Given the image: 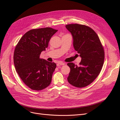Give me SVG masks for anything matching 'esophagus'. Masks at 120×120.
<instances>
[{
	"mask_svg": "<svg viewBox=\"0 0 120 120\" xmlns=\"http://www.w3.org/2000/svg\"><path fill=\"white\" fill-rule=\"evenodd\" d=\"M65 63H62V62H58L57 64V66H62V65H64Z\"/></svg>",
	"mask_w": 120,
	"mask_h": 120,
	"instance_id": "esophagus-1",
	"label": "esophagus"
}]
</instances>
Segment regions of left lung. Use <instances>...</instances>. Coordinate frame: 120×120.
I'll return each mask as SVG.
<instances>
[{
  "instance_id": "left-lung-1",
  "label": "left lung",
  "mask_w": 120,
  "mask_h": 120,
  "mask_svg": "<svg viewBox=\"0 0 120 120\" xmlns=\"http://www.w3.org/2000/svg\"><path fill=\"white\" fill-rule=\"evenodd\" d=\"M66 28L71 34L73 47L81 58L79 66L73 63L67 64L71 68L67 79L75 87H84L90 84L101 71L104 49L98 35L89 27L74 24L67 25Z\"/></svg>"
}]
</instances>
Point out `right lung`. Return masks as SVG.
<instances>
[{"instance_id":"right-lung-1","label":"right lung","mask_w":120,"mask_h":120,"mask_svg":"<svg viewBox=\"0 0 120 120\" xmlns=\"http://www.w3.org/2000/svg\"><path fill=\"white\" fill-rule=\"evenodd\" d=\"M58 30L51 28L31 30L21 38L15 48L14 62L15 70L23 82L33 90L48 86L56 67L54 62L40 59L52 36Z\"/></svg>"}]
</instances>
